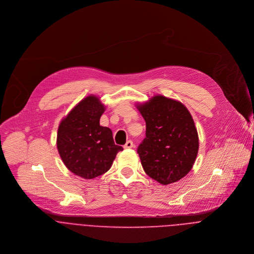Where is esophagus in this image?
<instances>
[{
  "label": "esophagus",
  "mask_w": 254,
  "mask_h": 254,
  "mask_svg": "<svg viewBox=\"0 0 254 254\" xmlns=\"http://www.w3.org/2000/svg\"><path fill=\"white\" fill-rule=\"evenodd\" d=\"M133 147H134V143H133L131 140L127 141L126 144L124 145V149H131V148H133Z\"/></svg>",
  "instance_id": "1"
}]
</instances>
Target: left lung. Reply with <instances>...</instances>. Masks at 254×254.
<instances>
[{"label": "left lung", "mask_w": 254, "mask_h": 254, "mask_svg": "<svg viewBox=\"0 0 254 254\" xmlns=\"http://www.w3.org/2000/svg\"><path fill=\"white\" fill-rule=\"evenodd\" d=\"M138 109L146 122V137L137 149L145 173L162 185L181 180L191 170L198 151L190 113L181 102L162 95Z\"/></svg>", "instance_id": "1"}]
</instances>
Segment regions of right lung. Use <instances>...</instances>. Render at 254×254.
<instances>
[{
  "label": "right lung",
  "instance_id": "obj_1",
  "mask_svg": "<svg viewBox=\"0 0 254 254\" xmlns=\"http://www.w3.org/2000/svg\"><path fill=\"white\" fill-rule=\"evenodd\" d=\"M105 106L90 95L81 100L59 126L57 145L66 168L83 179L106 173L121 146L115 145L112 131L100 126Z\"/></svg>",
  "mask_w": 254,
  "mask_h": 254
}]
</instances>
